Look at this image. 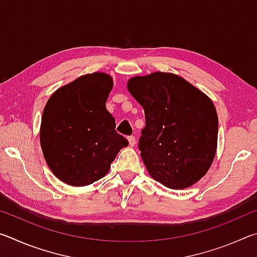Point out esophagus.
Instances as JSON below:
<instances>
[{"label":"esophagus","mask_w":257,"mask_h":257,"mask_svg":"<svg viewBox=\"0 0 257 257\" xmlns=\"http://www.w3.org/2000/svg\"><path fill=\"white\" fill-rule=\"evenodd\" d=\"M128 142H129V145L130 146H134L135 143H136V138H135V136H129L128 137Z\"/></svg>","instance_id":"obj_1"}]
</instances>
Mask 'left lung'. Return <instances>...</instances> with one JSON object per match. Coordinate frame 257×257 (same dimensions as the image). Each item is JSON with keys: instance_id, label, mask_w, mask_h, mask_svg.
<instances>
[{"instance_id": "obj_1", "label": "left lung", "mask_w": 257, "mask_h": 257, "mask_svg": "<svg viewBox=\"0 0 257 257\" xmlns=\"http://www.w3.org/2000/svg\"><path fill=\"white\" fill-rule=\"evenodd\" d=\"M127 87L145 111L138 147L151 177L171 189L193 186L215 156L219 121L214 104L169 72L133 77Z\"/></svg>"}]
</instances>
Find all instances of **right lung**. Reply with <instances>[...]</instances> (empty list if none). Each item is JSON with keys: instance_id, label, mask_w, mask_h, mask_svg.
Masks as SVG:
<instances>
[{"instance_id": "add662e5", "label": "right lung", "mask_w": 257, "mask_h": 257, "mask_svg": "<svg viewBox=\"0 0 257 257\" xmlns=\"http://www.w3.org/2000/svg\"><path fill=\"white\" fill-rule=\"evenodd\" d=\"M112 87L111 76L94 72L61 87L46 103L42 151L54 176L68 185L82 187L99 180L128 145L105 106Z\"/></svg>"}]
</instances>
